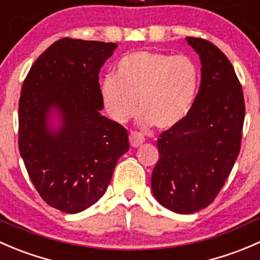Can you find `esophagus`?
Masks as SVG:
<instances>
[{
  "label": "esophagus",
  "mask_w": 260,
  "mask_h": 260,
  "mask_svg": "<svg viewBox=\"0 0 260 260\" xmlns=\"http://www.w3.org/2000/svg\"><path fill=\"white\" fill-rule=\"evenodd\" d=\"M129 142H131V146L136 148L145 142V137H143V136L138 132H131Z\"/></svg>",
  "instance_id": "esophagus-1"
}]
</instances>
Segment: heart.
Returning <instances> with one entry per match:
<instances>
[{
	"label": "heart",
	"mask_w": 260,
	"mask_h": 260,
	"mask_svg": "<svg viewBox=\"0 0 260 260\" xmlns=\"http://www.w3.org/2000/svg\"><path fill=\"white\" fill-rule=\"evenodd\" d=\"M200 87V70L188 55L137 50L118 62L114 75L100 82V95L109 117L127 123L137 113L141 124L169 129L185 119Z\"/></svg>",
	"instance_id": "1"
}]
</instances>
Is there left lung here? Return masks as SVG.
<instances>
[{
  "label": "left lung",
  "mask_w": 260,
  "mask_h": 260,
  "mask_svg": "<svg viewBox=\"0 0 260 260\" xmlns=\"http://www.w3.org/2000/svg\"><path fill=\"white\" fill-rule=\"evenodd\" d=\"M186 42L202 64L200 91L185 119L160 135L151 176L157 202L183 215L217 197L240 152L245 117L243 89L228 57L208 40Z\"/></svg>",
  "instance_id": "left-lung-1"
}]
</instances>
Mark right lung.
I'll use <instances>...</instances> for the list:
<instances>
[{"label": "right lung", "instance_id": "obj_1", "mask_svg": "<svg viewBox=\"0 0 260 260\" xmlns=\"http://www.w3.org/2000/svg\"><path fill=\"white\" fill-rule=\"evenodd\" d=\"M117 47L63 38L39 55L22 84L20 155L40 197L62 212L96 203L129 150L125 128L100 114L99 72Z\"/></svg>", "mask_w": 260, "mask_h": 260}]
</instances>
